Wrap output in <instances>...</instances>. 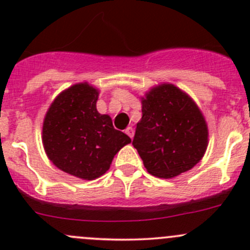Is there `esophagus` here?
Returning a JSON list of instances; mask_svg holds the SVG:
<instances>
[{
	"mask_svg": "<svg viewBox=\"0 0 250 250\" xmlns=\"http://www.w3.org/2000/svg\"><path fill=\"white\" fill-rule=\"evenodd\" d=\"M125 134H127L129 138H133V135H134V129H133L132 127H127V128H125Z\"/></svg>",
	"mask_w": 250,
	"mask_h": 250,
	"instance_id": "obj_1",
	"label": "esophagus"
}]
</instances>
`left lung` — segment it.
Instances as JSON below:
<instances>
[{
	"label": "left lung",
	"instance_id": "left-lung-1",
	"mask_svg": "<svg viewBox=\"0 0 250 250\" xmlns=\"http://www.w3.org/2000/svg\"><path fill=\"white\" fill-rule=\"evenodd\" d=\"M141 111L133 146L148 173L173 178L200 162L206 152L208 129L188 95L173 84H162L146 94Z\"/></svg>",
	"mask_w": 250,
	"mask_h": 250
}]
</instances>
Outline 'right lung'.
Instances as JSON below:
<instances>
[{
	"instance_id": "right-lung-1",
	"label": "right lung",
	"mask_w": 250,
	"mask_h": 250,
	"mask_svg": "<svg viewBox=\"0 0 250 250\" xmlns=\"http://www.w3.org/2000/svg\"><path fill=\"white\" fill-rule=\"evenodd\" d=\"M98 90L75 84L58 95L43 122L42 141L53 165L84 180L99 178L130 138L97 110Z\"/></svg>"
}]
</instances>
